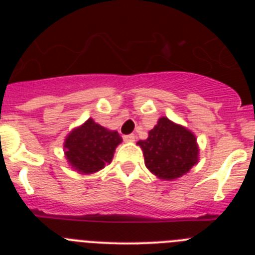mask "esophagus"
<instances>
[{"instance_id":"esophagus-1","label":"esophagus","mask_w":255,"mask_h":255,"mask_svg":"<svg viewBox=\"0 0 255 255\" xmlns=\"http://www.w3.org/2000/svg\"><path fill=\"white\" fill-rule=\"evenodd\" d=\"M124 140H125V141H134L135 140V135L134 134L124 135Z\"/></svg>"}]
</instances>
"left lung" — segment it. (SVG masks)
<instances>
[{"label": "left lung", "mask_w": 255, "mask_h": 255, "mask_svg": "<svg viewBox=\"0 0 255 255\" xmlns=\"http://www.w3.org/2000/svg\"><path fill=\"white\" fill-rule=\"evenodd\" d=\"M144 163L161 180L181 177L198 163L199 148L195 135L186 128L161 117L148 132L145 140H139Z\"/></svg>", "instance_id": "1"}]
</instances>
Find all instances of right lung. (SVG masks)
<instances>
[{"label": "right lung", "mask_w": 255, "mask_h": 255, "mask_svg": "<svg viewBox=\"0 0 255 255\" xmlns=\"http://www.w3.org/2000/svg\"><path fill=\"white\" fill-rule=\"evenodd\" d=\"M123 141L119 132L108 130L93 119L71 130L64 143L65 157L74 170L89 175L111 163L116 147Z\"/></svg>", "instance_id": "add662e5"}]
</instances>
